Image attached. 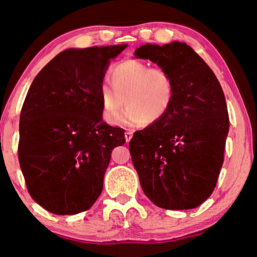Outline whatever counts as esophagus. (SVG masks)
Returning a JSON list of instances; mask_svg holds the SVG:
<instances>
[{
	"label": "esophagus",
	"mask_w": 257,
	"mask_h": 257,
	"mask_svg": "<svg viewBox=\"0 0 257 257\" xmlns=\"http://www.w3.org/2000/svg\"><path fill=\"white\" fill-rule=\"evenodd\" d=\"M124 138H125V141L126 142H129L132 140V138H133V132L132 131H129V132H125V134H124Z\"/></svg>",
	"instance_id": "34e87169"
}]
</instances>
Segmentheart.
<instances>
[{"mask_svg": "<svg viewBox=\"0 0 257 257\" xmlns=\"http://www.w3.org/2000/svg\"><path fill=\"white\" fill-rule=\"evenodd\" d=\"M109 81L110 86L101 83L99 87L101 116L109 124L119 122L124 105L123 124H157L174 104L175 79L163 67H151L139 60L120 61L110 68Z\"/></svg>", "mask_w": 257, "mask_h": 257, "instance_id": "obj_1", "label": "heart"}]
</instances>
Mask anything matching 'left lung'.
I'll use <instances>...</instances> for the list:
<instances>
[{
	"mask_svg": "<svg viewBox=\"0 0 257 257\" xmlns=\"http://www.w3.org/2000/svg\"><path fill=\"white\" fill-rule=\"evenodd\" d=\"M134 55L168 69L176 82L168 115L129 142L142 190L160 208H196L211 196L224 163V92L211 68L185 43L145 44Z\"/></svg>",
	"mask_w": 257,
	"mask_h": 257,
	"instance_id": "obj_1",
	"label": "left lung"
}]
</instances>
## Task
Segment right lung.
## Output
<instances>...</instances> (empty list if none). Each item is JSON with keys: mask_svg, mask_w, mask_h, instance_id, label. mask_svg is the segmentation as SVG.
I'll use <instances>...</instances> for the list:
<instances>
[{"mask_svg": "<svg viewBox=\"0 0 257 257\" xmlns=\"http://www.w3.org/2000/svg\"><path fill=\"white\" fill-rule=\"evenodd\" d=\"M128 44L67 49L31 83L20 113L19 163L30 195L46 211H87L103 190L124 131L103 122L99 87Z\"/></svg>", "mask_w": 257, "mask_h": 257, "instance_id": "obj_1", "label": "right lung"}]
</instances>
